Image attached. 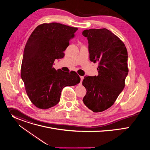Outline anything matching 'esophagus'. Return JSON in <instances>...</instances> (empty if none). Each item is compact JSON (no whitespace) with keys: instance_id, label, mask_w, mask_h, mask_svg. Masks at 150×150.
<instances>
[{"instance_id":"obj_1","label":"esophagus","mask_w":150,"mask_h":150,"mask_svg":"<svg viewBox=\"0 0 150 150\" xmlns=\"http://www.w3.org/2000/svg\"><path fill=\"white\" fill-rule=\"evenodd\" d=\"M80 79H81V82H82V80L83 79V76H80Z\"/></svg>"}]
</instances>
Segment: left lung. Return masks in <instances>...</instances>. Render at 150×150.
<instances>
[{
    "instance_id": "left-lung-1",
    "label": "left lung",
    "mask_w": 150,
    "mask_h": 150,
    "mask_svg": "<svg viewBox=\"0 0 150 150\" xmlns=\"http://www.w3.org/2000/svg\"><path fill=\"white\" fill-rule=\"evenodd\" d=\"M90 60L98 62L97 76H85L82 85L87 93L83 104L93 112L109 109L125 87L128 74L127 52L123 42L106 28L85 30Z\"/></svg>"
}]
</instances>
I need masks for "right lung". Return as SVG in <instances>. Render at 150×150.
<instances>
[{"instance_id": "1", "label": "right lung", "mask_w": 150, "mask_h": 150, "mask_svg": "<svg viewBox=\"0 0 150 150\" xmlns=\"http://www.w3.org/2000/svg\"><path fill=\"white\" fill-rule=\"evenodd\" d=\"M77 28L60 23L42 24L37 27L25 45L21 74L27 94L37 108L47 109L60 101L62 89L79 83L76 72H66L53 65L56 59L65 56Z\"/></svg>"}]
</instances>
